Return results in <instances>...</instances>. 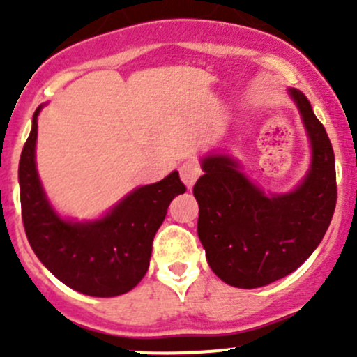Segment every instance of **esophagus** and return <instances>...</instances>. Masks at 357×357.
I'll return each instance as SVG.
<instances>
[{
    "label": "esophagus",
    "instance_id": "34e87169",
    "mask_svg": "<svg viewBox=\"0 0 357 357\" xmlns=\"http://www.w3.org/2000/svg\"><path fill=\"white\" fill-rule=\"evenodd\" d=\"M179 174H181V179H183V183L186 185V188L192 190L193 185L197 183V179H199L200 174H202V169H200L199 162H195V160L185 162V164L179 167Z\"/></svg>",
    "mask_w": 357,
    "mask_h": 357
}]
</instances>
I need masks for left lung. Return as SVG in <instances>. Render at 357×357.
<instances>
[{
    "label": "left lung",
    "instance_id": "left-lung-1",
    "mask_svg": "<svg viewBox=\"0 0 357 357\" xmlns=\"http://www.w3.org/2000/svg\"><path fill=\"white\" fill-rule=\"evenodd\" d=\"M289 95L311 145V164L294 190L264 193L226 153L200 158L197 231L212 271L236 289H259L294 273L321 243L337 204L328 135L304 93L289 88Z\"/></svg>",
    "mask_w": 357,
    "mask_h": 357
}]
</instances>
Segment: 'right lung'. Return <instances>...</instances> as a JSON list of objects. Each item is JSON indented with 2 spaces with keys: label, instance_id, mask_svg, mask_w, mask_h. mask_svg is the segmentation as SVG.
I'll return each mask as SVG.
<instances>
[{
  "label": "right lung",
  "instance_id": "obj_1",
  "mask_svg": "<svg viewBox=\"0 0 357 357\" xmlns=\"http://www.w3.org/2000/svg\"><path fill=\"white\" fill-rule=\"evenodd\" d=\"M19 164L22 221L32 250L55 278L91 297H117L132 290L149 271L152 242L172 199L186 192L179 172L138 186L98 219L63 218L46 197L36 167L38 117Z\"/></svg>",
  "mask_w": 357,
  "mask_h": 357
}]
</instances>
